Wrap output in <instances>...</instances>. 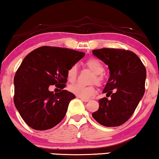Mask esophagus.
I'll return each instance as SVG.
<instances>
[{
  "mask_svg": "<svg viewBox=\"0 0 159 159\" xmlns=\"http://www.w3.org/2000/svg\"><path fill=\"white\" fill-rule=\"evenodd\" d=\"M80 99H81L82 101L85 102H88L90 101V99H81V98H80Z\"/></svg>",
  "mask_w": 159,
  "mask_h": 159,
  "instance_id": "34e87169",
  "label": "esophagus"
}]
</instances>
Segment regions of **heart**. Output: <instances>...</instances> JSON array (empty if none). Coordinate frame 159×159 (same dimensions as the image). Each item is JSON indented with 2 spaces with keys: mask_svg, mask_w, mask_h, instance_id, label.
<instances>
[{
  "mask_svg": "<svg viewBox=\"0 0 159 159\" xmlns=\"http://www.w3.org/2000/svg\"><path fill=\"white\" fill-rule=\"evenodd\" d=\"M86 66L89 70L93 73L92 78V82L96 83L97 85H102L104 80V77L103 73L104 72V66L99 60L96 58H90L87 60ZM67 79L69 82L73 83L76 80L78 75V68L76 65H72L66 73ZM69 91L76 97L81 99H88L95 94L96 89L93 86H84L80 84H74L69 87Z\"/></svg>",
  "mask_w": 159,
  "mask_h": 159,
  "instance_id": "heart-1",
  "label": "heart"
}]
</instances>
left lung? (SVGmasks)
<instances>
[{
  "label": "left lung",
  "instance_id": "obj_1",
  "mask_svg": "<svg viewBox=\"0 0 159 159\" xmlns=\"http://www.w3.org/2000/svg\"><path fill=\"white\" fill-rule=\"evenodd\" d=\"M93 55L108 66L110 76L92 117L104 126L117 127L128 120L143 97L146 70L138 55L123 49L102 48Z\"/></svg>",
  "mask_w": 159,
  "mask_h": 159
}]
</instances>
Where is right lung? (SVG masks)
<instances>
[{"mask_svg": "<svg viewBox=\"0 0 159 159\" xmlns=\"http://www.w3.org/2000/svg\"><path fill=\"white\" fill-rule=\"evenodd\" d=\"M84 52L68 48L43 46L28 54L14 76L15 107L32 128L46 130L60 123L69 103L75 97L63 89L67 70L84 57ZM52 84L61 89L54 94Z\"/></svg>", "mask_w": 159, "mask_h": 159, "instance_id": "obj_1", "label": "right lung"}]
</instances>
